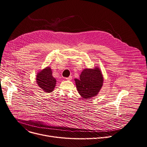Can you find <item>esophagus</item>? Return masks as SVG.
<instances>
[{
  "label": "esophagus",
  "mask_w": 147,
  "mask_h": 147,
  "mask_svg": "<svg viewBox=\"0 0 147 147\" xmlns=\"http://www.w3.org/2000/svg\"><path fill=\"white\" fill-rule=\"evenodd\" d=\"M65 79H66V80H67L70 81V80H71L72 77H71V76H70V77H67V78H65Z\"/></svg>",
  "instance_id": "34e87169"
}]
</instances>
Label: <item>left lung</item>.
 Here are the masks:
<instances>
[{
	"label": "left lung",
	"mask_w": 147,
	"mask_h": 147,
	"mask_svg": "<svg viewBox=\"0 0 147 147\" xmlns=\"http://www.w3.org/2000/svg\"><path fill=\"white\" fill-rule=\"evenodd\" d=\"M78 92L83 98L94 97L98 93L103 83V76L100 69H85L78 79H74Z\"/></svg>",
	"instance_id": "obj_1"
}]
</instances>
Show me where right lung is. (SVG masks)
Instances as JSON below:
<instances>
[{
    "label": "right lung",
    "instance_id": "obj_1",
    "mask_svg": "<svg viewBox=\"0 0 147 147\" xmlns=\"http://www.w3.org/2000/svg\"><path fill=\"white\" fill-rule=\"evenodd\" d=\"M36 82L45 92H51L53 91L56 84V80L52 76L50 67H47L37 74Z\"/></svg>",
    "mask_w": 147,
    "mask_h": 147
}]
</instances>
